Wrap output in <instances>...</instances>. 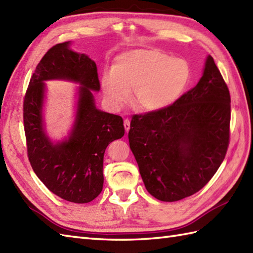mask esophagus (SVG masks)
Returning <instances> with one entry per match:
<instances>
[{
	"label": "esophagus",
	"instance_id": "obj_1",
	"mask_svg": "<svg viewBox=\"0 0 253 253\" xmlns=\"http://www.w3.org/2000/svg\"><path fill=\"white\" fill-rule=\"evenodd\" d=\"M124 127H125L126 132H128L129 129H130V121H129L128 119H126V120L124 121Z\"/></svg>",
	"mask_w": 253,
	"mask_h": 253
}]
</instances>
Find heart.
Segmentation results:
<instances>
[{
  "label": "heart",
  "instance_id": "b5f03b06",
  "mask_svg": "<svg viewBox=\"0 0 253 253\" xmlns=\"http://www.w3.org/2000/svg\"><path fill=\"white\" fill-rule=\"evenodd\" d=\"M191 67L179 57L157 49H131L115 58L105 69L100 85L109 105L123 107L133 89V103L141 111L154 112L171 105L189 84Z\"/></svg>",
  "mask_w": 253,
  "mask_h": 253
}]
</instances>
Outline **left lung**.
Instances as JSON below:
<instances>
[{
	"label": "left lung",
	"mask_w": 253,
	"mask_h": 253,
	"mask_svg": "<svg viewBox=\"0 0 253 253\" xmlns=\"http://www.w3.org/2000/svg\"><path fill=\"white\" fill-rule=\"evenodd\" d=\"M230 121V91L210 55L193 89L168 108L134 115L129 146L151 195L177 202L203 189L225 157Z\"/></svg>",
	"instance_id": "1"
}]
</instances>
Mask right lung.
I'll return each instance as SVG.
<instances>
[{
  "instance_id": "add662e5",
  "label": "right lung",
  "mask_w": 253,
  "mask_h": 253,
  "mask_svg": "<svg viewBox=\"0 0 253 253\" xmlns=\"http://www.w3.org/2000/svg\"><path fill=\"white\" fill-rule=\"evenodd\" d=\"M57 44L46 52L29 83L23 101L28 156L35 174L50 192L75 204L93 201L103 186V155L107 146L125 133L124 122L96 107L100 90L96 62ZM48 80L78 84L75 117L68 136L54 140L46 132L43 108Z\"/></svg>"
}]
</instances>
